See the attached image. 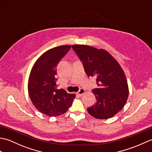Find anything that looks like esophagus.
I'll list each match as a JSON object with an SVG mask.
<instances>
[{"label": "esophagus", "mask_w": 152, "mask_h": 152, "mask_svg": "<svg viewBox=\"0 0 152 152\" xmlns=\"http://www.w3.org/2000/svg\"><path fill=\"white\" fill-rule=\"evenodd\" d=\"M85 93H86V90H85L84 89H83V88H80V89H79V91L76 93V94H77V95H80V96H82V95L84 94Z\"/></svg>", "instance_id": "34e87169"}]
</instances>
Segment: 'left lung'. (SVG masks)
<instances>
[{"label": "left lung", "instance_id": "1", "mask_svg": "<svg viewBox=\"0 0 152 152\" xmlns=\"http://www.w3.org/2000/svg\"><path fill=\"white\" fill-rule=\"evenodd\" d=\"M72 49L83 64L89 77L96 76L97 88L92 90L96 102L88 108L96 119L113 117L125 104L129 88L125 74L108 51L86 45H73Z\"/></svg>", "mask_w": 152, "mask_h": 152}]
</instances>
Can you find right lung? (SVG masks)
<instances>
[{
  "label": "right lung",
  "instance_id": "obj_1",
  "mask_svg": "<svg viewBox=\"0 0 152 152\" xmlns=\"http://www.w3.org/2000/svg\"><path fill=\"white\" fill-rule=\"evenodd\" d=\"M71 46H61L48 50L35 62L28 78V95L41 113L50 117L65 113L72 104L75 95L57 89V66Z\"/></svg>",
  "mask_w": 152,
  "mask_h": 152
}]
</instances>
